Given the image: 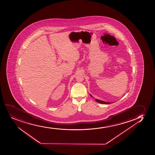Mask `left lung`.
Wrapping results in <instances>:
<instances>
[{
  "label": "left lung",
  "mask_w": 155,
  "mask_h": 155,
  "mask_svg": "<svg viewBox=\"0 0 155 155\" xmlns=\"http://www.w3.org/2000/svg\"><path fill=\"white\" fill-rule=\"evenodd\" d=\"M90 96L93 97L92 95H91L90 94ZM95 101L97 103H101V104H111V103H109V102H106V101H103L101 100H99L98 99H95Z\"/></svg>",
  "instance_id": "1"
}]
</instances>
